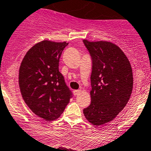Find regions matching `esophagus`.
Listing matches in <instances>:
<instances>
[{
	"mask_svg": "<svg viewBox=\"0 0 151 151\" xmlns=\"http://www.w3.org/2000/svg\"><path fill=\"white\" fill-rule=\"evenodd\" d=\"M80 92H81V90H74V91H73V93H74V96H77V95H78Z\"/></svg>",
	"mask_w": 151,
	"mask_h": 151,
	"instance_id": "34e87169",
	"label": "esophagus"
}]
</instances>
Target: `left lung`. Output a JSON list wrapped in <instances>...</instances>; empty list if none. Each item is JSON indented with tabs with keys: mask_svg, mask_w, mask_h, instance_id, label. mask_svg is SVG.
<instances>
[{
	"mask_svg": "<svg viewBox=\"0 0 151 151\" xmlns=\"http://www.w3.org/2000/svg\"><path fill=\"white\" fill-rule=\"evenodd\" d=\"M92 60L91 102L83 114L99 126L113 120L125 107L133 90L131 63L120 48L107 41L83 40Z\"/></svg>",
	"mask_w": 151,
	"mask_h": 151,
	"instance_id": "left-lung-1",
	"label": "left lung"
}]
</instances>
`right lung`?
<instances>
[{
  "label": "right lung",
  "mask_w": 151,
  "mask_h": 151,
  "mask_svg": "<svg viewBox=\"0 0 151 151\" xmlns=\"http://www.w3.org/2000/svg\"><path fill=\"white\" fill-rule=\"evenodd\" d=\"M68 43L43 40L32 46L22 60L19 86L32 112L47 121L60 116L72 97L59 71L62 52Z\"/></svg>",
  "instance_id": "add662e5"
}]
</instances>
